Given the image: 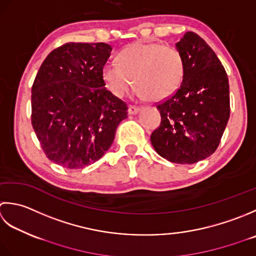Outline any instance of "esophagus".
<instances>
[{
	"mask_svg": "<svg viewBox=\"0 0 256 256\" xmlns=\"http://www.w3.org/2000/svg\"><path fill=\"white\" fill-rule=\"evenodd\" d=\"M140 112V107L137 106H129L128 108V114H136Z\"/></svg>",
	"mask_w": 256,
	"mask_h": 256,
	"instance_id": "esophagus-1",
	"label": "esophagus"
}]
</instances>
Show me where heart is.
I'll return each instance as SVG.
<instances>
[{
    "instance_id": "b5f03b06",
    "label": "heart",
    "mask_w": 256,
    "mask_h": 256,
    "mask_svg": "<svg viewBox=\"0 0 256 256\" xmlns=\"http://www.w3.org/2000/svg\"><path fill=\"white\" fill-rule=\"evenodd\" d=\"M117 60L118 64L106 62L102 76L108 90L119 98L126 95L134 82L138 98L164 100L179 90L186 72L181 52L160 43L137 42L124 48Z\"/></svg>"
}]
</instances>
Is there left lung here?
Listing matches in <instances>:
<instances>
[{
  "mask_svg": "<svg viewBox=\"0 0 256 256\" xmlns=\"http://www.w3.org/2000/svg\"><path fill=\"white\" fill-rule=\"evenodd\" d=\"M186 62L182 84L157 105L160 126L151 144L170 162L191 164L214 152L230 117L226 72L206 40L186 32L176 44Z\"/></svg>",
  "mask_w": 256,
  "mask_h": 256,
  "instance_id": "8db88e82",
  "label": "left lung"
}]
</instances>
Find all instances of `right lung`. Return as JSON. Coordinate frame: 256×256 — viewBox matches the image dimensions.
<instances>
[{"label": "right lung", "mask_w": 256, "mask_h": 256, "mask_svg": "<svg viewBox=\"0 0 256 256\" xmlns=\"http://www.w3.org/2000/svg\"><path fill=\"white\" fill-rule=\"evenodd\" d=\"M106 43H67L50 52L32 87V126L50 161L82 169L110 148L127 105L105 87Z\"/></svg>", "instance_id": "obj_1"}]
</instances>
